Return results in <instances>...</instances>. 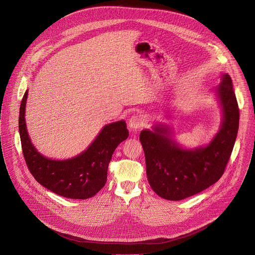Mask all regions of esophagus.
<instances>
[{
	"label": "esophagus",
	"mask_w": 255,
	"mask_h": 255,
	"mask_svg": "<svg viewBox=\"0 0 255 255\" xmlns=\"http://www.w3.org/2000/svg\"><path fill=\"white\" fill-rule=\"evenodd\" d=\"M143 120L144 119L140 114H134L129 119V127L133 130H137V129L143 127V125H144Z\"/></svg>",
	"instance_id": "34e87169"
}]
</instances>
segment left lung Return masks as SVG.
<instances>
[{"instance_id":"left-lung-1","label":"left lung","mask_w":255,"mask_h":255,"mask_svg":"<svg viewBox=\"0 0 255 255\" xmlns=\"http://www.w3.org/2000/svg\"><path fill=\"white\" fill-rule=\"evenodd\" d=\"M221 103V128L206 147L184 150L169 138L164 126L143 130L140 141L145 153L146 173L156 194L167 200H182L217 182L223 175L239 126V108L228 74L216 88Z\"/></svg>"}]
</instances>
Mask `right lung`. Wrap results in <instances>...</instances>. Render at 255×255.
<instances>
[{
	"label": "right lung",
	"mask_w": 255,
	"mask_h": 255,
	"mask_svg": "<svg viewBox=\"0 0 255 255\" xmlns=\"http://www.w3.org/2000/svg\"><path fill=\"white\" fill-rule=\"evenodd\" d=\"M28 90L20 106L19 132L26 164L34 178L52 192L71 199H87L99 192L107 181V170L117 146L127 139L125 121L106 125L94 142L78 156L52 160L40 154L29 138L25 107Z\"/></svg>",
	"instance_id": "right-lung-1"
}]
</instances>
